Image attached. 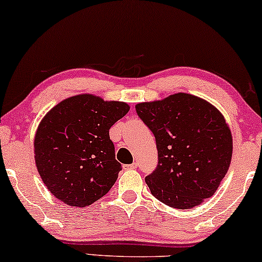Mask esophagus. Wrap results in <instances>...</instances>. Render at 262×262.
Returning <instances> with one entry per match:
<instances>
[{
  "instance_id": "obj_1",
  "label": "esophagus",
  "mask_w": 262,
  "mask_h": 262,
  "mask_svg": "<svg viewBox=\"0 0 262 262\" xmlns=\"http://www.w3.org/2000/svg\"><path fill=\"white\" fill-rule=\"evenodd\" d=\"M137 166H138V164L136 163V162H134V163H131V164H125L124 168H125V169H136V168H137Z\"/></svg>"
}]
</instances>
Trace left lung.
<instances>
[{
    "label": "left lung",
    "instance_id": "left-lung-1",
    "mask_svg": "<svg viewBox=\"0 0 262 262\" xmlns=\"http://www.w3.org/2000/svg\"><path fill=\"white\" fill-rule=\"evenodd\" d=\"M156 139L159 163L150 192L174 209H192L217 191L230 166L232 138L224 117L205 100L179 93L136 105Z\"/></svg>",
    "mask_w": 262,
    "mask_h": 262
}]
</instances>
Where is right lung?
Wrapping results in <instances>:
<instances>
[{
    "instance_id": "right-lung-1",
    "label": "right lung",
    "mask_w": 262,
    "mask_h": 262,
    "mask_svg": "<svg viewBox=\"0 0 262 262\" xmlns=\"http://www.w3.org/2000/svg\"><path fill=\"white\" fill-rule=\"evenodd\" d=\"M128 110L125 102L83 94L46 114L34 139L35 163L57 199L83 207L108 193L121 170L110 128Z\"/></svg>"
}]
</instances>
